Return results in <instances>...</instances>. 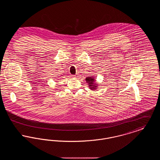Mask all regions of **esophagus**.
<instances>
[{
  "mask_svg": "<svg viewBox=\"0 0 160 160\" xmlns=\"http://www.w3.org/2000/svg\"><path fill=\"white\" fill-rule=\"evenodd\" d=\"M73 77H74V78H78V76L77 74H76V75H74Z\"/></svg>",
  "mask_w": 160,
  "mask_h": 160,
  "instance_id": "34e87169",
  "label": "esophagus"
}]
</instances>
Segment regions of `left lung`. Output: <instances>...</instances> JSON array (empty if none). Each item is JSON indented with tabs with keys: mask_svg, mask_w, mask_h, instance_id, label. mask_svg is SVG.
<instances>
[{
	"mask_svg": "<svg viewBox=\"0 0 160 160\" xmlns=\"http://www.w3.org/2000/svg\"><path fill=\"white\" fill-rule=\"evenodd\" d=\"M86 81L87 83H88V85L89 86V89H91L92 90H95L96 89H97V84L95 83V79L94 77H86Z\"/></svg>",
	"mask_w": 160,
	"mask_h": 160,
	"instance_id": "left-lung-1",
	"label": "left lung"
}]
</instances>
